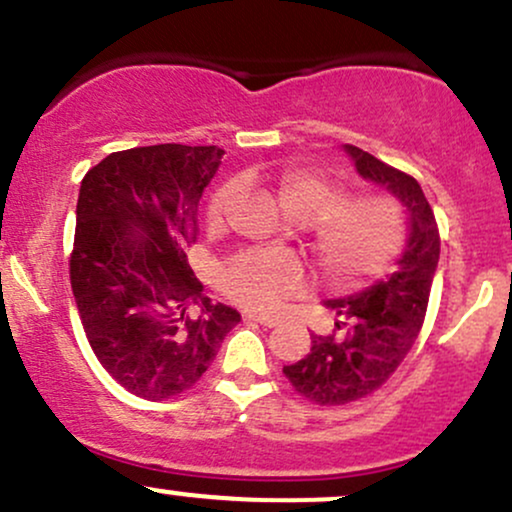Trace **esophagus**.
I'll list each match as a JSON object with an SVG mask.
<instances>
[{
  "label": "esophagus",
  "instance_id": "1",
  "mask_svg": "<svg viewBox=\"0 0 512 512\" xmlns=\"http://www.w3.org/2000/svg\"><path fill=\"white\" fill-rule=\"evenodd\" d=\"M245 320L260 322V325H264V327H274V325H276V317H269V315H257V313H245Z\"/></svg>",
  "mask_w": 512,
  "mask_h": 512
}]
</instances>
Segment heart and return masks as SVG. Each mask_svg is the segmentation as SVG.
Instances as JSON below:
<instances>
[{
	"label": "heart",
	"instance_id": "b5f03b06",
	"mask_svg": "<svg viewBox=\"0 0 512 512\" xmlns=\"http://www.w3.org/2000/svg\"><path fill=\"white\" fill-rule=\"evenodd\" d=\"M276 202L289 219L308 228L315 269L334 286H358L383 274L404 240L402 211L385 195L342 197V187L317 170L286 166L272 178ZM240 185L223 182L207 202V228L221 233ZM303 269L293 257L243 252L221 272V289L250 310H274L301 286Z\"/></svg>",
	"mask_w": 512,
	"mask_h": 512
}]
</instances>
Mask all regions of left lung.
Listing matches in <instances>:
<instances>
[{"instance_id": "left-lung-1", "label": "left lung", "mask_w": 512, "mask_h": 512, "mask_svg": "<svg viewBox=\"0 0 512 512\" xmlns=\"http://www.w3.org/2000/svg\"><path fill=\"white\" fill-rule=\"evenodd\" d=\"M363 180L383 187L407 211L409 238L395 272L354 296L325 301L337 315L330 334H310V354L284 375L298 395L322 407L356 402L395 373L424 325L440 236L431 204L411 175L358 146L344 144Z\"/></svg>"}]
</instances>
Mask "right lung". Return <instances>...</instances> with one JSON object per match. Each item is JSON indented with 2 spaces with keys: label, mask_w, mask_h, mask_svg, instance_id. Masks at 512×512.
<instances>
[{
  "label": "right lung",
  "mask_w": 512,
  "mask_h": 512,
  "mask_svg": "<svg viewBox=\"0 0 512 512\" xmlns=\"http://www.w3.org/2000/svg\"><path fill=\"white\" fill-rule=\"evenodd\" d=\"M221 156L219 146H142L81 180L69 260L81 325L101 366L151 402L190 390L240 322L204 296L185 255Z\"/></svg>",
  "instance_id": "obj_1"
}]
</instances>
